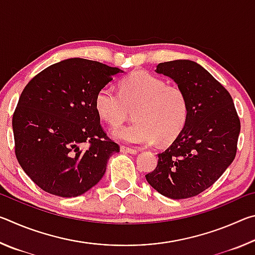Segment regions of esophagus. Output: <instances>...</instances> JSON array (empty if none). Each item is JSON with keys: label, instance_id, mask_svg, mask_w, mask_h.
Here are the masks:
<instances>
[{"label": "esophagus", "instance_id": "esophagus-1", "mask_svg": "<svg viewBox=\"0 0 255 255\" xmlns=\"http://www.w3.org/2000/svg\"><path fill=\"white\" fill-rule=\"evenodd\" d=\"M120 150H122L123 153H128V154H137V150L130 148V147H127V146H120Z\"/></svg>", "mask_w": 255, "mask_h": 255}]
</instances>
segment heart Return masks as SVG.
I'll list each match as a JSON object with an SVG mask.
<instances>
[{"instance_id":"heart-1","label":"heart","mask_w":255,"mask_h":255,"mask_svg":"<svg viewBox=\"0 0 255 255\" xmlns=\"http://www.w3.org/2000/svg\"><path fill=\"white\" fill-rule=\"evenodd\" d=\"M94 107L99 118L110 127L122 125L135 111V124L114 130L115 138L133 145L148 146L158 139L171 143L189 119V100L183 90L144 71L125 79L120 93L110 86L99 90Z\"/></svg>"}]
</instances>
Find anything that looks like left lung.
I'll list each match as a JSON object with an SVG mask.
<instances>
[{
	"label": "left lung",
	"instance_id": "obj_1",
	"mask_svg": "<svg viewBox=\"0 0 255 255\" xmlns=\"http://www.w3.org/2000/svg\"><path fill=\"white\" fill-rule=\"evenodd\" d=\"M156 72L170 76L187 94L189 119L145 176L161 195L187 199L213 185L234 161L241 122L230 92L199 64L172 60L159 63Z\"/></svg>",
	"mask_w": 255,
	"mask_h": 255
}]
</instances>
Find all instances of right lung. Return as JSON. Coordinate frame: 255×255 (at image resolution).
Segmentation results:
<instances>
[{"label": "right lung", "mask_w": 255, "mask_h": 255, "mask_svg": "<svg viewBox=\"0 0 255 255\" xmlns=\"http://www.w3.org/2000/svg\"><path fill=\"white\" fill-rule=\"evenodd\" d=\"M117 67L70 58L38 73L24 86L12 117L16 159L50 195L77 197L102 179L119 145L103 130L94 107Z\"/></svg>", "instance_id": "1"}]
</instances>
